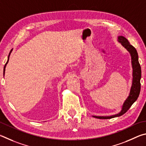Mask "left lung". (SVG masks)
<instances>
[{
  "instance_id": "left-lung-1",
  "label": "left lung",
  "mask_w": 146,
  "mask_h": 146,
  "mask_svg": "<svg viewBox=\"0 0 146 146\" xmlns=\"http://www.w3.org/2000/svg\"><path fill=\"white\" fill-rule=\"evenodd\" d=\"M117 41L126 49L128 51L131 56V62L132 66V81L128 96L121 107V111L118 113L110 116H95L94 117L101 119H108L121 116L128 110L130 107L137 101L140 92V80H141V67L139 62V56L137 51L133 46L130 44L126 38L122 36H119Z\"/></svg>"
}]
</instances>
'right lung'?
<instances>
[{
	"label": "right lung",
	"instance_id": "right-lung-1",
	"mask_svg": "<svg viewBox=\"0 0 146 146\" xmlns=\"http://www.w3.org/2000/svg\"><path fill=\"white\" fill-rule=\"evenodd\" d=\"M11 52H12V50L10 51V52H9V55H8V58H7V62H6V63L5 64V65H4V74H5V70H6V65H7V63H8V61H9V56H10V54H11Z\"/></svg>",
	"mask_w": 146,
	"mask_h": 146
}]
</instances>
